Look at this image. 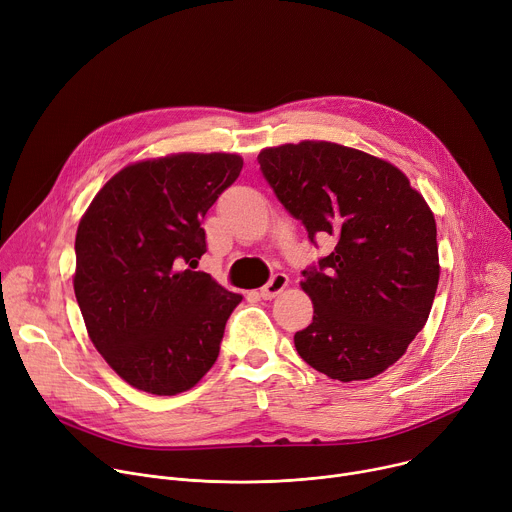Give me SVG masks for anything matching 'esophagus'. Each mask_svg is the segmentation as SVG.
<instances>
[{"instance_id": "esophagus-1", "label": "esophagus", "mask_w": 512, "mask_h": 512, "mask_svg": "<svg viewBox=\"0 0 512 512\" xmlns=\"http://www.w3.org/2000/svg\"><path fill=\"white\" fill-rule=\"evenodd\" d=\"M286 286H288V275L286 273H275V275H271V280L259 290V296L263 300H271L280 292H284Z\"/></svg>"}]
</instances>
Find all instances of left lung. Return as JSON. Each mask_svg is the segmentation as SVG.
<instances>
[{"label":"left lung","instance_id":"left-lung-1","mask_svg":"<svg viewBox=\"0 0 512 512\" xmlns=\"http://www.w3.org/2000/svg\"><path fill=\"white\" fill-rule=\"evenodd\" d=\"M257 161L310 243L335 241L327 257L302 271L314 316L294 335L298 355L339 382L382 374L423 331L435 300L431 208L400 169L335 143L263 149Z\"/></svg>","mask_w":512,"mask_h":512}]
</instances>
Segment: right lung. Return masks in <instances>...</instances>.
<instances>
[{
    "mask_svg": "<svg viewBox=\"0 0 512 512\" xmlns=\"http://www.w3.org/2000/svg\"><path fill=\"white\" fill-rule=\"evenodd\" d=\"M239 155L181 153L118 171L75 237L73 288L91 343L130 386L175 396L214 365L243 296L196 271L206 212L237 181Z\"/></svg>",
    "mask_w": 512,
    "mask_h": 512,
    "instance_id": "add662e5",
    "label": "right lung"
}]
</instances>
